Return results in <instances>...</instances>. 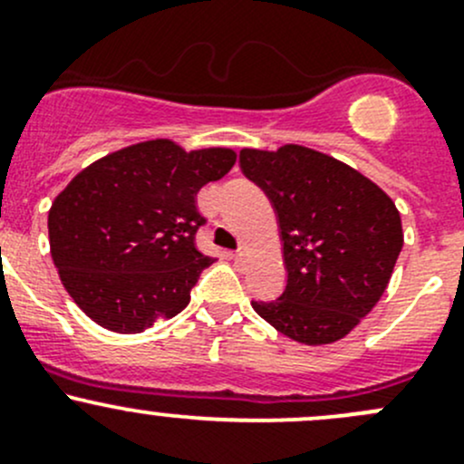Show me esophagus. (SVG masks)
<instances>
[{
	"instance_id": "34e87169",
	"label": "esophagus",
	"mask_w": 464,
	"mask_h": 464,
	"mask_svg": "<svg viewBox=\"0 0 464 464\" xmlns=\"http://www.w3.org/2000/svg\"><path fill=\"white\" fill-rule=\"evenodd\" d=\"M230 255V259L234 261H241L243 259V250H234V252H227Z\"/></svg>"
}]
</instances>
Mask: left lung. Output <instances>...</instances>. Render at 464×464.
I'll use <instances>...</instances> for the list:
<instances>
[{
  "label": "left lung",
  "instance_id": "obj_1",
  "mask_svg": "<svg viewBox=\"0 0 464 464\" xmlns=\"http://www.w3.org/2000/svg\"><path fill=\"white\" fill-rule=\"evenodd\" d=\"M238 164L277 214L286 288L252 309L284 336L327 345L347 336L386 291L403 246L386 191L356 169L297 144L243 149Z\"/></svg>",
  "mask_w": 464,
  "mask_h": 464
}]
</instances>
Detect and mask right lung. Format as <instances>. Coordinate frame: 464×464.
Masks as SVG:
<instances>
[{
	"instance_id": "obj_1",
	"label": "right lung",
	"mask_w": 464,
	"mask_h": 464,
	"mask_svg": "<svg viewBox=\"0 0 464 464\" xmlns=\"http://www.w3.org/2000/svg\"><path fill=\"white\" fill-rule=\"evenodd\" d=\"M237 162L230 149L150 140L96 160L56 196L49 246L63 286L87 318L140 334L189 304L214 261L196 247V194Z\"/></svg>"
}]
</instances>
